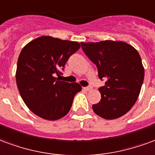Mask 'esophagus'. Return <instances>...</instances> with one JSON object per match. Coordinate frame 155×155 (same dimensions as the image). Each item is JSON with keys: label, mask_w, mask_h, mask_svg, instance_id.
<instances>
[{"label": "esophagus", "mask_w": 155, "mask_h": 155, "mask_svg": "<svg viewBox=\"0 0 155 155\" xmlns=\"http://www.w3.org/2000/svg\"><path fill=\"white\" fill-rule=\"evenodd\" d=\"M84 89H85L86 91H91V89H92V87H91V86H88V87H84Z\"/></svg>", "instance_id": "1"}]
</instances>
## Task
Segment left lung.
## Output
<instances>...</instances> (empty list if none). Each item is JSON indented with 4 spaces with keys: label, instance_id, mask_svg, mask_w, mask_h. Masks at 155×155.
Returning a JSON list of instances; mask_svg holds the SVG:
<instances>
[{
    "label": "left lung",
    "instance_id": "8db88e82",
    "mask_svg": "<svg viewBox=\"0 0 155 155\" xmlns=\"http://www.w3.org/2000/svg\"><path fill=\"white\" fill-rule=\"evenodd\" d=\"M83 52L97 65L98 77L106 80L99 88L101 99L92 105L94 112L113 120L127 113L140 92L144 69L141 58L133 46L121 41L81 43Z\"/></svg>",
    "mask_w": 155,
    "mask_h": 155
}]
</instances>
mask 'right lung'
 <instances>
[{"mask_svg": "<svg viewBox=\"0 0 155 155\" xmlns=\"http://www.w3.org/2000/svg\"><path fill=\"white\" fill-rule=\"evenodd\" d=\"M78 42L41 36L30 41L18 58L16 84L24 102L33 113L48 120H58L71 109L78 83L59 81L69 57L78 50Z\"/></svg>", "mask_w": 155, "mask_h": 155, "instance_id": "obj_1", "label": "right lung"}]
</instances>
